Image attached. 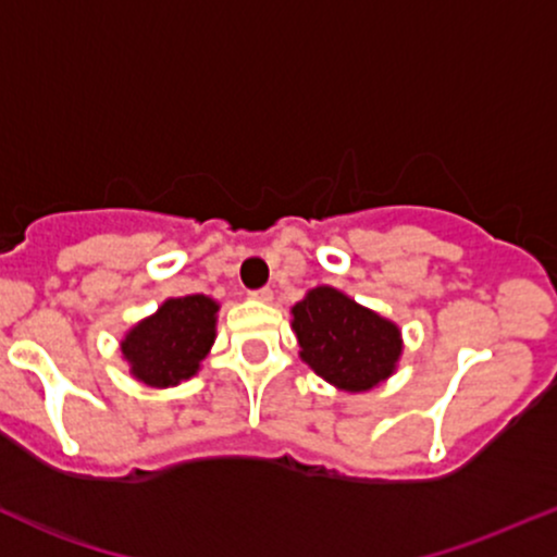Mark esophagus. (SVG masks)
Returning <instances> with one entry per match:
<instances>
[{"label":"esophagus","instance_id":"1","mask_svg":"<svg viewBox=\"0 0 557 557\" xmlns=\"http://www.w3.org/2000/svg\"><path fill=\"white\" fill-rule=\"evenodd\" d=\"M248 296L256 298V301H272L274 293H272V288H256V290H250Z\"/></svg>","mask_w":557,"mask_h":557}]
</instances>
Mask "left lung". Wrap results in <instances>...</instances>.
Here are the masks:
<instances>
[{"label": "left lung", "mask_w": 557, "mask_h": 557, "mask_svg": "<svg viewBox=\"0 0 557 557\" xmlns=\"http://www.w3.org/2000/svg\"><path fill=\"white\" fill-rule=\"evenodd\" d=\"M301 359L344 391H368L394 372L399 327L335 288H314L293 307Z\"/></svg>", "instance_id": "obj_1"}]
</instances>
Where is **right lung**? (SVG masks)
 Listing matches in <instances>:
<instances>
[{"instance_id": "1", "label": "right lung", "mask_w": 557, "mask_h": 557, "mask_svg": "<svg viewBox=\"0 0 557 557\" xmlns=\"http://www.w3.org/2000/svg\"><path fill=\"white\" fill-rule=\"evenodd\" d=\"M216 301L206 296L169 298L121 344L132 375L156 388L193 377L216 335Z\"/></svg>"}]
</instances>
